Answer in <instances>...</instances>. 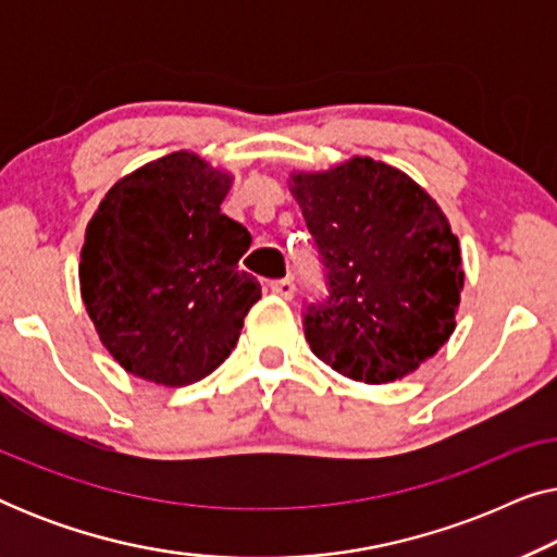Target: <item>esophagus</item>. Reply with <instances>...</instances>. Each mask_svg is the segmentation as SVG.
<instances>
[{
    "mask_svg": "<svg viewBox=\"0 0 557 557\" xmlns=\"http://www.w3.org/2000/svg\"><path fill=\"white\" fill-rule=\"evenodd\" d=\"M269 286H271L273 294L281 296V299H292L294 292H296V286H294L292 278H276V281H271Z\"/></svg>",
    "mask_w": 557,
    "mask_h": 557,
    "instance_id": "34e87169",
    "label": "esophagus"
}]
</instances>
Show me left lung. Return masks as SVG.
Listing matches in <instances>:
<instances>
[{
    "label": "left lung",
    "mask_w": 557,
    "mask_h": 557,
    "mask_svg": "<svg viewBox=\"0 0 557 557\" xmlns=\"http://www.w3.org/2000/svg\"><path fill=\"white\" fill-rule=\"evenodd\" d=\"M292 182L324 265L326 294L304 304L311 352L360 383L410 375L456 326L463 271L444 212L370 157Z\"/></svg>",
    "instance_id": "obj_1"
}]
</instances>
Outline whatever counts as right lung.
Masks as SVG:
<instances>
[{"label":"right lung","mask_w":557,"mask_h":557,"mask_svg":"<svg viewBox=\"0 0 557 557\" xmlns=\"http://www.w3.org/2000/svg\"><path fill=\"white\" fill-rule=\"evenodd\" d=\"M231 177L174 151L116 182L88 223L81 294L121 368L189 385L231 355L261 299L238 269L250 233L220 212Z\"/></svg>","instance_id":"obj_1"}]
</instances>
